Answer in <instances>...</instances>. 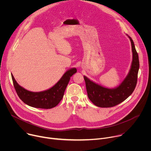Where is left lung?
<instances>
[{
    "mask_svg": "<svg viewBox=\"0 0 151 151\" xmlns=\"http://www.w3.org/2000/svg\"><path fill=\"white\" fill-rule=\"evenodd\" d=\"M128 37L132 43L133 61L128 75L120 85L114 89L107 88L83 76L88 97L91 102L98 107H111L118 105L130 96L136 88L139 69V55L133 39L131 37Z\"/></svg>",
    "mask_w": 151,
    "mask_h": 151,
    "instance_id": "8db88e82",
    "label": "left lung"
}]
</instances>
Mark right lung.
Masks as SVG:
<instances>
[{
    "label": "right lung",
    "mask_w": 151,
    "mask_h": 151,
    "mask_svg": "<svg viewBox=\"0 0 151 151\" xmlns=\"http://www.w3.org/2000/svg\"><path fill=\"white\" fill-rule=\"evenodd\" d=\"M76 72L75 68L68 70L52 88L44 91L36 93L29 91L21 87L12 75L11 76L15 90L19 99L24 103L36 108L48 109L55 107L62 100L70 77Z\"/></svg>",
    "instance_id": "1"
}]
</instances>
